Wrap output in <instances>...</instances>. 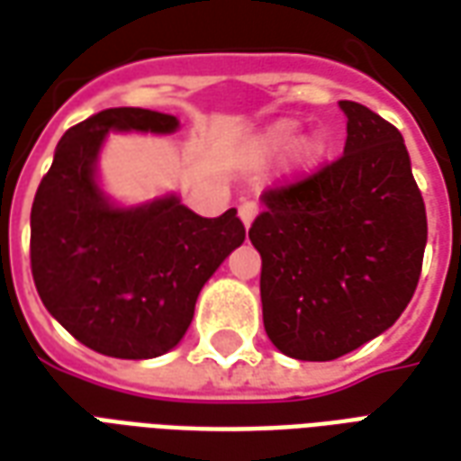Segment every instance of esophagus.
Here are the masks:
<instances>
[{"label":"esophagus","mask_w":461,"mask_h":461,"mask_svg":"<svg viewBox=\"0 0 461 461\" xmlns=\"http://www.w3.org/2000/svg\"><path fill=\"white\" fill-rule=\"evenodd\" d=\"M257 214H259V204H257V202H241L240 220L244 221V227H247V230L251 227V221L257 220Z\"/></svg>","instance_id":"esophagus-1"}]
</instances>
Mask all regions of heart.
Here are the masks:
<instances>
[{
    "instance_id": "1",
    "label": "heart",
    "mask_w": 461,
    "mask_h": 461,
    "mask_svg": "<svg viewBox=\"0 0 461 461\" xmlns=\"http://www.w3.org/2000/svg\"><path fill=\"white\" fill-rule=\"evenodd\" d=\"M299 135V121H291V118H281V121L271 122L267 131H261L249 145V158L251 160H269V158H276L284 150L291 149V162L289 170L291 175H309L319 167L326 152H329V140L321 131H313L309 135H303L296 140Z\"/></svg>"
}]
</instances>
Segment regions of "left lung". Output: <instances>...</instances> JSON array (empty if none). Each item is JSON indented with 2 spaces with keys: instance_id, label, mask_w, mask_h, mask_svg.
Here are the masks:
<instances>
[{
  "instance_id": "left-lung-1",
  "label": "left lung",
  "mask_w": 461,
  "mask_h": 461,
  "mask_svg": "<svg viewBox=\"0 0 461 461\" xmlns=\"http://www.w3.org/2000/svg\"><path fill=\"white\" fill-rule=\"evenodd\" d=\"M343 158L261 194L264 329L284 356L336 360L385 333L415 294L427 214L405 140L370 108L340 101Z\"/></svg>"
}]
</instances>
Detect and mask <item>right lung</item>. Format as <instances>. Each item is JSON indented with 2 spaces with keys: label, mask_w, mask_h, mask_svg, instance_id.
Returning <instances> with one entry per match:
<instances>
[{
  "label": "right lung",
  "mask_w": 461,
  "mask_h": 461,
  "mask_svg": "<svg viewBox=\"0 0 461 461\" xmlns=\"http://www.w3.org/2000/svg\"><path fill=\"white\" fill-rule=\"evenodd\" d=\"M180 121L108 108L64 132L32 204V274L46 311L95 353L148 360L187 333L202 286L244 241L237 210L200 217L167 192L115 202L98 175L111 132L172 135Z\"/></svg>",
  "instance_id": "add662e5"
}]
</instances>
